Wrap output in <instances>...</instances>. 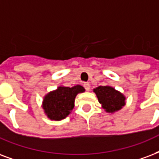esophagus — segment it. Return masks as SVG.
<instances>
[{
  "instance_id": "esophagus-1",
  "label": "esophagus",
  "mask_w": 159,
  "mask_h": 159,
  "mask_svg": "<svg viewBox=\"0 0 159 159\" xmlns=\"http://www.w3.org/2000/svg\"><path fill=\"white\" fill-rule=\"evenodd\" d=\"M83 87H84L85 89L87 91L90 90V84H89L88 82H85L84 84H83Z\"/></svg>"
}]
</instances>
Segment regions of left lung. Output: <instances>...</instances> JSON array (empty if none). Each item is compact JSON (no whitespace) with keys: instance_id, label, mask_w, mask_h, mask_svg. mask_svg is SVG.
Segmentation results:
<instances>
[{"instance_id":"obj_1","label":"left lung","mask_w":159,"mask_h":159,"mask_svg":"<svg viewBox=\"0 0 159 159\" xmlns=\"http://www.w3.org/2000/svg\"><path fill=\"white\" fill-rule=\"evenodd\" d=\"M93 92L107 112L114 113L125 106V96L111 86H99L94 88Z\"/></svg>"}]
</instances>
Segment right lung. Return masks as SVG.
I'll return each mask as SVG.
<instances>
[{
    "mask_svg": "<svg viewBox=\"0 0 159 159\" xmlns=\"http://www.w3.org/2000/svg\"><path fill=\"white\" fill-rule=\"evenodd\" d=\"M83 87L77 85L72 88L60 86L56 90L45 95L42 108L51 120L60 121L66 118L74 107L75 98L78 93H84Z\"/></svg>",
    "mask_w": 159,
    "mask_h": 159,
    "instance_id": "add662e5",
    "label": "right lung"
}]
</instances>
